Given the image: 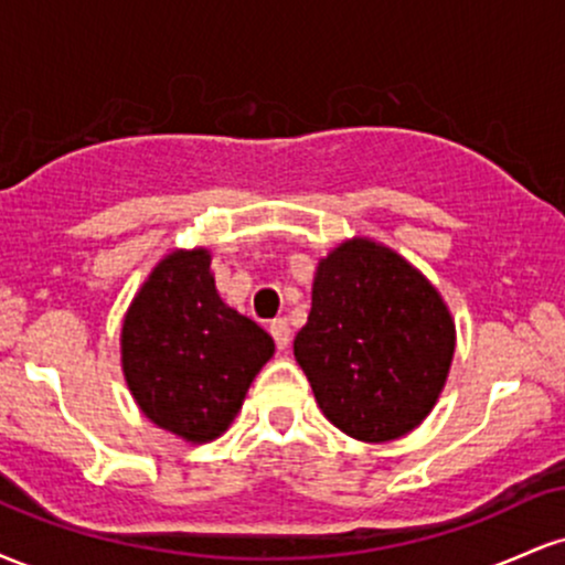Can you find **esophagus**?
<instances>
[{
  "label": "esophagus",
  "mask_w": 565,
  "mask_h": 565,
  "mask_svg": "<svg viewBox=\"0 0 565 565\" xmlns=\"http://www.w3.org/2000/svg\"><path fill=\"white\" fill-rule=\"evenodd\" d=\"M270 334H274L278 350H287V348H289V342H291V327H289L287 319H276L274 323H270Z\"/></svg>",
  "instance_id": "esophagus-1"
}]
</instances>
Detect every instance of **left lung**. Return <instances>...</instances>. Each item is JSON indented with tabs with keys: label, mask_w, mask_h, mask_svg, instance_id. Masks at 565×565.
Listing matches in <instances>:
<instances>
[{
	"label": "left lung",
	"mask_w": 565,
	"mask_h": 565,
	"mask_svg": "<svg viewBox=\"0 0 565 565\" xmlns=\"http://www.w3.org/2000/svg\"><path fill=\"white\" fill-rule=\"evenodd\" d=\"M457 327L419 268L366 236L321 257L295 359L334 427L364 444L395 440L433 412Z\"/></svg>",
	"instance_id": "8db88e82"
}]
</instances>
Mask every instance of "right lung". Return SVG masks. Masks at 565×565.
I'll return each mask as SVG.
<instances>
[{
  "mask_svg": "<svg viewBox=\"0 0 565 565\" xmlns=\"http://www.w3.org/2000/svg\"><path fill=\"white\" fill-rule=\"evenodd\" d=\"M121 372L135 404L161 430L210 444L228 430L274 337L223 302L204 246L153 265L121 321Z\"/></svg>",
  "mask_w": 565,
  "mask_h": 565,
  "instance_id": "1",
  "label": "right lung"
}]
</instances>
